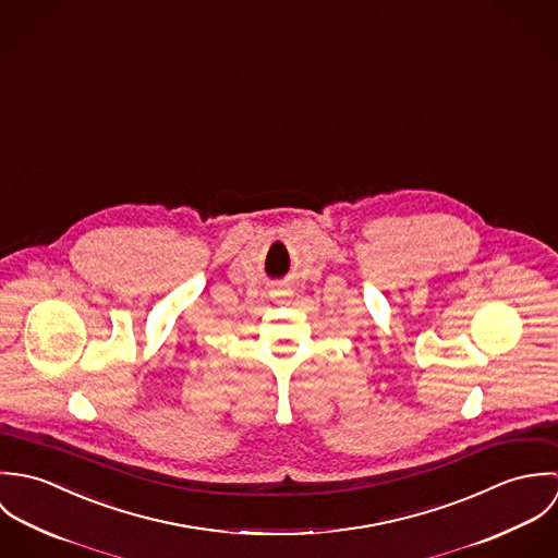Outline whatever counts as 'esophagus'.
<instances>
[{"label":"esophagus","instance_id":"obj_1","mask_svg":"<svg viewBox=\"0 0 558 558\" xmlns=\"http://www.w3.org/2000/svg\"><path fill=\"white\" fill-rule=\"evenodd\" d=\"M281 294H283V292H281Z\"/></svg>","mask_w":558,"mask_h":558}]
</instances>
